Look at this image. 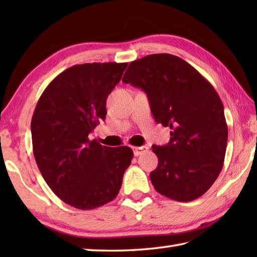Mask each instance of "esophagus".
Instances as JSON below:
<instances>
[{
  "mask_svg": "<svg viewBox=\"0 0 257 257\" xmlns=\"http://www.w3.org/2000/svg\"><path fill=\"white\" fill-rule=\"evenodd\" d=\"M149 151V147L147 146H139V147H134V155L135 156H139L142 154H144L145 152Z\"/></svg>",
  "mask_w": 257,
  "mask_h": 257,
  "instance_id": "34e87169",
  "label": "esophagus"
}]
</instances>
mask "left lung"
Returning <instances> with one entry per match:
<instances>
[{
  "mask_svg": "<svg viewBox=\"0 0 257 257\" xmlns=\"http://www.w3.org/2000/svg\"><path fill=\"white\" fill-rule=\"evenodd\" d=\"M122 82L144 90L156 122L171 129L167 145L152 146L159 159L150 173L156 191L179 202L201 197L219 177L227 150L223 104L214 87L167 53L133 61Z\"/></svg>",
  "mask_w": 257,
  "mask_h": 257,
  "instance_id": "8db88e82",
  "label": "left lung"
}]
</instances>
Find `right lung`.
I'll return each instance as SVG.
<instances>
[{"instance_id": "obj_1", "label": "right lung", "mask_w": 257, "mask_h": 257, "mask_svg": "<svg viewBox=\"0 0 257 257\" xmlns=\"http://www.w3.org/2000/svg\"><path fill=\"white\" fill-rule=\"evenodd\" d=\"M128 63L76 64L46 87L32 119L33 151L52 191L79 210L113 201L132 163L128 146H102L88 135L105 120L106 98Z\"/></svg>"}]
</instances>
